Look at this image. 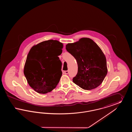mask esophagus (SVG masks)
Masks as SVG:
<instances>
[{"label": "esophagus", "instance_id": "1", "mask_svg": "<svg viewBox=\"0 0 132 132\" xmlns=\"http://www.w3.org/2000/svg\"><path fill=\"white\" fill-rule=\"evenodd\" d=\"M64 73L65 74H68L69 73V71H64Z\"/></svg>", "mask_w": 132, "mask_h": 132}]
</instances>
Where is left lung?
<instances>
[{
	"label": "left lung",
	"instance_id": "obj_1",
	"mask_svg": "<svg viewBox=\"0 0 132 132\" xmlns=\"http://www.w3.org/2000/svg\"><path fill=\"white\" fill-rule=\"evenodd\" d=\"M66 49L78 64V73L73 82L85 90L98 87L106 76L107 68L106 57L98 45L90 38H83L68 44Z\"/></svg>",
	"mask_w": 132,
	"mask_h": 132
}]
</instances>
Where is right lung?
Masks as SVG:
<instances>
[{
	"mask_svg": "<svg viewBox=\"0 0 132 132\" xmlns=\"http://www.w3.org/2000/svg\"><path fill=\"white\" fill-rule=\"evenodd\" d=\"M63 44L50 39L33 46L26 61L24 73L29 85L39 94H45L56 88L62 74L58 56Z\"/></svg>",
	"mask_w": 132,
	"mask_h": 132,
	"instance_id": "1",
	"label": "right lung"
}]
</instances>
